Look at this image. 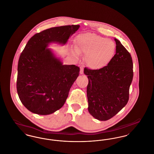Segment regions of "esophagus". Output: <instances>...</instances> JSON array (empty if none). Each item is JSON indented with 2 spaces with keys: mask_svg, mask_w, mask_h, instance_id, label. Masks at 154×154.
<instances>
[{
  "mask_svg": "<svg viewBox=\"0 0 154 154\" xmlns=\"http://www.w3.org/2000/svg\"><path fill=\"white\" fill-rule=\"evenodd\" d=\"M80 74H82L84 73V67L83 66H81L80 67Z\"/></svg>",
  "mask_w": 154,
  "mask_h": 154,
  "instance_id": "obj_1",
  "label": "esophagus"
}]
</instances>
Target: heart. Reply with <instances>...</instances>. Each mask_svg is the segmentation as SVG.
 I'll use <instances>...</instances> for the list:
<instances>
[{
	"label": "heart",
	"mask_w": 154,
	"mask_h": 154,
	"mask_svg": "<svg viewBox=\"0 0 154 154\" xmlns=\"http://www.w3.org/2000/svg\"><path fill=\"white\" fill-rule=\"evenodd\" d=\"M116 51V45L112 40L89 32L76 37L74 50H72V54L77 58L80 54H85V62L88 67L94 70H101L107 66Z\"/></svg>",
	"instance_id": "b5f03b06"
}]
</instances>
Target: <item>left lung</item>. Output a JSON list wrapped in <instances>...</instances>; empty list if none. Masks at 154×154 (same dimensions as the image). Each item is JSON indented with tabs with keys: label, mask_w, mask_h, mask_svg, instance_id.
<instances>
[{
	"label": "left lung",
	"mask_w": 154,
	"mask_h": 154,
	"mask_svg": "<svg viewBox=\"0 0 154 154\" xmlns=\"http://www.w3.org/2000/svg\"><path fill=\"white\" fill-rule=\"evenodd\" d=\"M116 52L107 66L94 70L85 67L87 75L88 111L99 121H107L122 110L129 100L133 72L131 54L116 38Z\"/></svg>",
	"instance_id": "8db88e82"
}]
</instances>
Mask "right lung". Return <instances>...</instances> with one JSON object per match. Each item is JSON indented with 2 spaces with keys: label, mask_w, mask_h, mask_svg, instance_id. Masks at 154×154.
Here are the masks:
<instances>
[{
  "label": "right lung",
  "mask_w": 154,
  "mask_h": 154,
  "mask_svg": "<svg viewBox=\"0 0 154 154\" xmlns=\"http://www.w3.org/2000/svg\"><path fill=\"white\" fill-rule=\"evenodd\" d=\"M79 28L78 25L51 28L35 34L27 43L18 60L17 89L30 112L49 115L64 105L80 67L63 65L48 47L65 45Z\"/></svg>",
  "instance_id": "1"
}]
</instances>
